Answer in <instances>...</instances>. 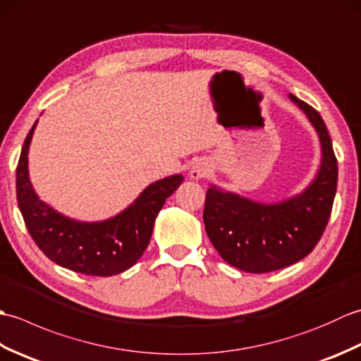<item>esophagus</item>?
Returning a JSON list of instances; mask_svg holds the SVG:
<instances>
[{"instance_id":"obj_1","label":"esophagus","mask_w":361,"mask_h":361,"mask_svg":"<svg viewBox=\"0 0 361 361\" xmlns=\"http://www.w3.org/2000/svg\"><path fill=\"white\" fill-rule=\"evenodd\" d=\"M209 173V164L204 161H195L192 167L189 169V176L192 180H200Z\"/></svg>"}]
</instances>
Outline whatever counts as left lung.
<instances>
[{
	"label": "left lung",
	"instance_id": "obj_1",
	"mask_svg": "<svg viewBox=\"0 0 361 361\" xmlns=\"http://www.w3.org/2000/svg\"><path fill=\"white\" fill-rule=\"evenodd\" d=\"M288 97L307 116L321 142V164L310 185L276 203L250 200L214 185L206 192V234L221 259L247 273H268L299 262L317 247L332 212L338 166L331 136L315 109L295 94Z\"/></svg>",
	"mask_w": 361,
	"mask_h": 361
}]
</instances>
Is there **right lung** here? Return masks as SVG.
I'll use <instances>...</instances> for the list:
<instances>
[{
    "instance_id": "add662e5",
    "label": "right lung",
    "mask_w": 361,
    "mask_h": 361,
    "mask_svg": "<svg viewBox=\"0 0 361 361\" xmlns=\"http://www.w3.org/2000/svg\"><path fill=\"white\" fill-rule=\"evenodd\" d=\"M37 122L23 144L17 166V200L27 231L52 262L88 276H113L128 270L150 242L158 212L185 176L171 175L145 188L114 217L80 221L60 214L38 198L29 180L27 153Z\"/></svg>"
}]
</instances>
